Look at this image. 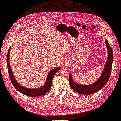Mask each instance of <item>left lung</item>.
<instances>
[{
	"label": "left lung",
	"instance_id": "left-lung-1",
	"mask_svg": "<svg viewBox=\"0 0 121 121\" xmlns=\"http://www.w3.org/2000/svg\"><path fill=\"white\" fill-rule=\"evenodd\" d=\"M105 43L108 50V58L101 76H100L99 79L93 84L89 85H81L73 82L71 76L70 74L69 77V83L71 89L75 91L82 95H91L99 91L108 82L111 73L113 54L111 47L110 46L107 40H105Z\"/></svg>",
	"mask_w": 121,
	"mask_h": 121
}]
</instances>
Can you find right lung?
Masks as SVG:
<instances>
[{
    "label": "right lung",
    "mask_w": 121,
    "mask_h": 121,
    "mask_svg": "<svg viewBox=\"0 0 121 121\" xmlns=\"http://www.w3.org/2000/svg\"><path fill=\"white\" fill-rule=\"evenodd\" d=\"M10 48L11 47H10L8 51V54H7V64L9 77L10 78L12 84L13 85L14 88L17 90H18L19 92L22 93V94L29 96V97H38V96H41L46 94L51 88L52 83L54 75H55V73H57V71L58 70L60 69V67L53 69L52 70L50 71V72L49 73L48 76H47L45 84L41 88L38 89H28L23 87V86L20 85L17 82V81L15 79V78H14V77L13 75V73H12L9 63V53L10 51Z\"/></svg>",
    "instance_id": "1"
}]
</instances>
